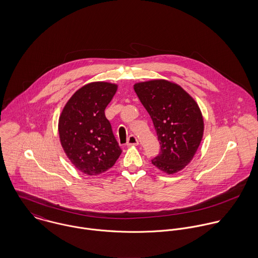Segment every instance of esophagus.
<instances>
[{
  "label": "esophagus",
  "instance_id": "34e87169",
  "mask_svg": "<svg viewBox=\"0 0 258 258\" xmlns=\"http://www.w3.org/2000/svg\"><path fill=\"white\" fill-rule=\"evenodd\" d=\"M138 145V140L135 135H130L127 139V146H136Z\"/></svg>",
  "mask_w": 258,
  "mask_h": 258
}]
</instances>
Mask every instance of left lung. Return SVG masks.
I'll return each instance as SVG.
<instances>
[{
  "label": "left lung",
  "mask_w": 258,
  "mask_h": 258,
  "mask_svg": "<svg viewBox=\"0 0 258 258\" xmlns=\"http://www.w3.org/2000/svg\"><path fill=\"white\" fill-rule=\"evenodd\" d=\"M134 90L160 141V152L152 164L169 175L183 170L204 134V119L197 102L181 86L164 79L136 83Z\"/></svg>",
  "instance_id": "left-lung-1"
}]
</instances>
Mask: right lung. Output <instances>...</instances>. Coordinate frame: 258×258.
I'll list each match as a JSON object with an SVG mask.
<instances>
[{
  "label": "right lung",
  "mask_w": 258,
  "mask_h": 258,
  "mask_svg": "<svg viewBox=\"0 0 258 258\" xmlns=\"http://www.w3.org/2000/svg\"><path fill=\"white\" fill-rule=\"evenodd\" d=\"M116 90V84L101 81L82 86L68 101L58 120L67 156L88 176L112 168L122 153L104 112Z\"/></svg>",
  "instance_id": "obj_1"
}]
</instances>
